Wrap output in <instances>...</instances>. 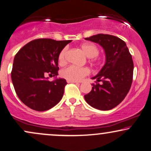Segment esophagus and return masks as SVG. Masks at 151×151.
Listing matches in <instances>:
<instances>
[{"label":"esophagus","instance_id":"1","mask_svg":"<svg viewBox=\"0 0 151 151\" xmlns=\"http://www.w3.org/2000/svg\"><path fill=\"white\" fill-rule=\"evenodd\" d=\"M68 83H78V82H76V81H67Z\"/></svg>","mask_w":151,"mask_h":151}]
</instances>
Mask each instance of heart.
<instances>
[{
  "instance_id": "heart-1",
  "label": "heart",
  "mask_w": 151,
  "mask_h": 151,
  "mask_svg": "<svg viewBox=\"0 0 151 151\" xmlns=\"http://www.w3.org/2000/svg\"><path fill=\"white\" fill-rule=\"evenodd\" d=\"M81 49L88 58H94L99 54V49L96 45L91 43L84 44L81 46ZM67 49L64 48L58 54V63L60 65L64 64L66 61ZM89 74V70L86 68H80L75 65H69L61 70V76L67 81H79L85 76Z\"/></svg>"
}]
</instances>
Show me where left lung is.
<instances>
[{"instance_id":"left-lung-1","label":"left lung","mask_w":151,"mask_h":151,"mask_svg":"<svg viewBox=\"0 0 151 151\" xmlns=\"http://www.w3.org/2000/svg\"><path fill=\"white\" fill-rule=\"evenodd\" d=\"M85 40L99 44L105 53V63L92 79L102 83L93 84L84 96L87 103L100 110L116 107L128 94L133 81L134 63L127 44L113 35L98 34Z\"/></svg>"}]
</instances>
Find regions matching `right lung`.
<instances>
[{
  "label": "right lung",
  "instance_id": "add662e5",
  "mask_svg": "<svg viewBox=\"0 0 151 151\" xmlns=\"http://www.w3.org/2000/svg\"><path fill=\"white\" fill-rule=\"evenodd\" d=\"M70 40L38 39L19 50L14 58L12 82L19 99L34 110L46 111L54 107L63 97L67 84L58 76V54ZM47 75L56 76L53 81Z\"/></svg>",
  "mask_w": 151,
  "mask_h": 151
}]
</instances>
